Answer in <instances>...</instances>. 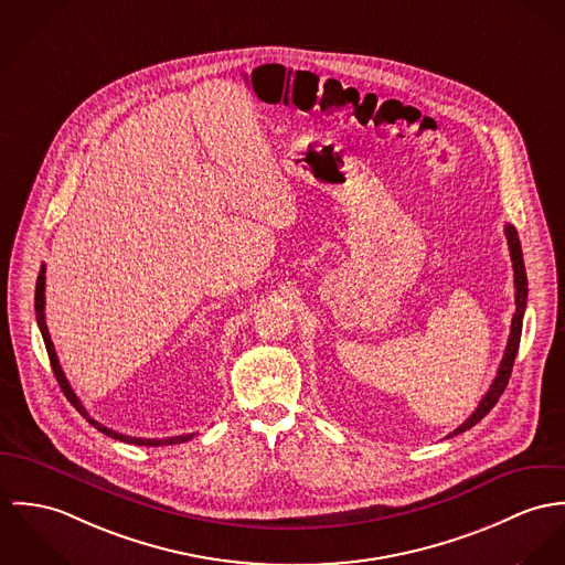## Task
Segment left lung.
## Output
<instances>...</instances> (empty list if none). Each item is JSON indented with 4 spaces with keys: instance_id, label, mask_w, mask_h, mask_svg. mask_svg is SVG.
<instances>
[{
    "instance_id": "1",
    "label": "left lung",
    "mask_w": 565,
    "mask_h": 565,
    "mask_svg": "<svg viewBox=\"0 0 565 565\" xmlns=\"http://www.w3.org/2000/svg\"><path fill=\"white\" fill-rule=\"evenodd\" d=\"M504 236H507V243H509V253H511V262H513V284H515V313H513V320H511V331H509V342H507V349H504V358H502L501 369H499V375L492 381L488 394L481 398L479 407L472 412V416L461 423L448 438L457 436V434H463L466 429L475 427L483 416L490 414V409L499 403L507 383H509V376H511V369H513V362H515V353H518V347H520V335H522V316L526 310V295H529V284H526V270H524V259H522V247H520V238H518V232L513 225H504Z\"/></svg>"
}]
</instances>
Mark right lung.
<instances>
[{
  "label": "right lung",
  "instance_id": "add662e5",
  "mask_svg": "<svg viewBox=\"0 0 565 565\" xmlns=\"http://www.w3.org/2000/svg\"><path fill=\"white\" fill-rule=\"evenodd\" d=\"M34 310H36V322H39V329H41V333H43V342H45V349H47V355H50V362H52V369H54V375H56V381L61 383V387H63L64 396L71 401V405L97 429V431H102V434H106L108 438L121 439V441H127V444H136V446H169V444H182V441H189V439L194 438V434H186V436H175V438H129V436H124V434H117V431H113V429H108V427H104V425H99L97 420H93L90 416H88V412L84 409V405L79 403V398L75 396V392L71 390V385H68V381H66V376H64L63 369H61V362H58V355H56V349H54V342H52V338H50V331H47V322H45V264L41 266V273H39V279H36V295H34Z\"/></svg>",
  "mask_w": 565,
  "mask_h": 565
}]
</instances>
